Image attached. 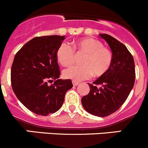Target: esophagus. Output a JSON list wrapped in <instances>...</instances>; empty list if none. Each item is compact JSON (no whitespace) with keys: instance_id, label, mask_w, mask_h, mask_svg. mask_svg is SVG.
Listing matches in <instances>:
<instances>
[{"instance_id":"34e87169","label":"esophagus","mask_w":148,"mask_h":148,"mask_svg":"<svg viewBox=\"0 0 148 148\" xmlns=\"http://www.w3.org/2000/svg\"><path fill=\"white\" fill-rule=\"evenodd\" d=\"M79 83H78V82H76V81H73V85L74 86H77V85H78Z\"/></svg>"}]
</instances>
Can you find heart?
Masks as SVG:
<instances>
[{"label": "heart", "instance_id": "obj_1", "mask_svg": "<svg viewBox=\"0 0 148 148\" xmlns=\"http://www.w3.org/2000/svg\"><path fill=\"white\" fill-rule=\"evenodd\" d=\"M75 52L84 55L82 66H74L63 71V77L73 81H81L92 76L99 77L107 73L113 62V54L103 42L91 37L83 38L72 43V47L62 43L58 48L56 57L62 66H71L74 62Z\"/></svg>", "mask_w": 148, "mask_h": 148}]
</instances>
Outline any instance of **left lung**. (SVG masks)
<instances>
[{
    "label": "left lung",
    "instance_id": "left-lung-1",
    "mask_svg": "<svg viewBox=\"0 0 148 148\" xmlns=\"http://www.w3.org/2000/svg\"><path fill=\"white\" fill-rule=\"evenodd\" d=\"M110 47L113 62L107 73L89 84L90 92L81 99L84 109L97 116H109L122 106L135 80L134 62L126 46L106 34H99Z\"/></svg>",
    "mask_w": 148,
    "mask_h": 148
}]
</instances>
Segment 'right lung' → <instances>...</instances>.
<instances>
[{"instance_id":"1","label":"right lung","mask_w":148,"mask_h":148,"mask_svg":"<svg viewBox=\"0 0 148 148\" xmlns=\"http://www.w3.org/2000/svg\"><path fill=\"white\" fill-rule=\"evenodd\" d=\"M64 39L65 36L58 35L34 37L14 57L11 71L13 90L22 104L36 114L47 116L59 110L65 93L73 87L70 79H59L56 52Z\"/></svg>"}]
</instances>
